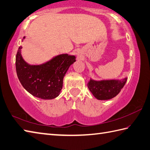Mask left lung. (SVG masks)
Masks as SVG:
<instances>
[{
	"mask_svg": "<svg viewBox=\"0 0 150 150\" xmlns=\"http://www.w3.org/2000/svg\"><path fill=\"white\" fill-rule=\"evenodd\" d=\"M127 77L121 79H103L97 81L90 79L88 87L98 100H108L116 96L124 86Z\"/></svg>",
	"mask_w": 150,
	"mask_h": 150,
	"instance_id": "8db88e82",
	"label": "left lung"
}]
</instances>
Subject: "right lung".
Listing matches in <instances>:
<instances>
[{"label": "right lung", "mask_w": 150, "mask_h": 150, "mask_svg": "<svg viewBox=\"0 0 150 150\" xmlns=\"http://www.w3.org/2000/svg\"><path fill=\"white\" fill-rule=\"evenodd\" d=\"M25 38L23 37L22 42ZM22 46L17 52V75L24 88L33 96L52 99L59 96L63 79L69 66L76 61L74 55L60 54L39 65L26 62L21 54Z\"/></svg>", "instance_id": "add662e5"}]
</instances>
